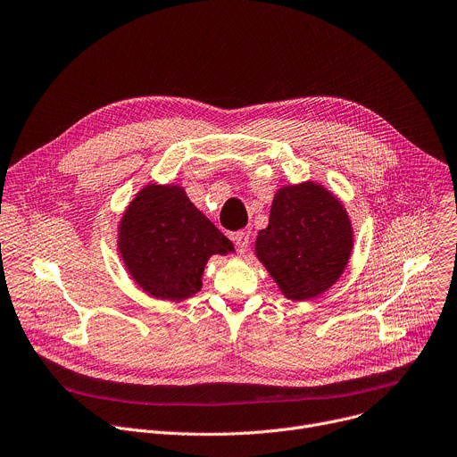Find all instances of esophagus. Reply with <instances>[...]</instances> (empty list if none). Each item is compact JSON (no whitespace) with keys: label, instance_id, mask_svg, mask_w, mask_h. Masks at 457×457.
I'll return each instance as SVG.
<instances>
[{"label":"esophagus","instance_id":"esophagus-1","mask_svg":"<svg viewBox=\"0 0 457 457\" xmlns=\"http://www.w3.org/2000/svg\"><path fill=\"white\" fill-rule=\"evenodd\" d=\"M231 238H233V242L237 245V252L240 255L247 252V247H250V235H247L245 231H237V233H233Z\"/></svg>","mask_w":457,"mask_h":457}]
</instances>
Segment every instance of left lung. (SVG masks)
Instances as JSON below:
<instances>
[{"label":"left lung","instance_id":"8db88e82","mask_svg":"<svg viewBox=\"0 0 457 457\" xmlns=\"http://www.w3.org/2000/svg\"><path fill=\"white\" fill-rule=\"evenodd\" d=\"M353 250V228L345 204L322 184L282 186L270 222L255 240V255L286 299L310 301L334 286Z\"/></svg>","mask_w":457,"mask_h":457}]
</instances>
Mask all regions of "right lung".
<instances>
[{
	"instance_id": "right-lung-1",
	"label": "right lung",
	"mask_w": 457,
	"mask_h": 457,
	"mask_svg": "<svg viewBox=\"0 0 457 457\" xmlns=\"http://www.w3.org/2000/svg\"><path fill=\"white\" fill-rule=\"evenodd\" d=\"M116 242L131 278L160 301L193 297L207 261L235 252L179 184L144 186L121 213Z\"/></svg>"
}]
</instances>
